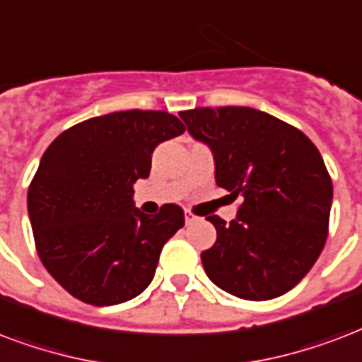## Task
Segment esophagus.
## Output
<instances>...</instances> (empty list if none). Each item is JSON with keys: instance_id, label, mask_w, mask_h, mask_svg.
<instances>
[{"instance_id": "obj_1", "label": "esophagus", "mask_w": 362, "mask_h": 362, "mask_svg": "<svg viewBox=\"0 0 362 362\" xmlns=\"http://www.w3.org/2000/svg\"><path fill=\"white\" fill-rule=\"evenodd\" d=\"M197 219H198V216H194L191 210L185 211V223H187V225H191V223H194Z\"/></svg>"}]
</instances>
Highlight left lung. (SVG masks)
Wrapping results in <instances>:
<instances>
[{
  "label": "left lung",
  "instance_id": "obj_1",
  "mask_svg": "<svg viewBox=\"0 0 362 362\" xmlns=\"http://www.w3.org/2000/svg\"><path fill=\"white\" fill-rule=\"evenodd\" d=\"M194 139L214 151L216 183L243 198L235 221L208 216L217 240L202 252L214 284L263 301L309 273L328 236L332 179L305 133L248 107L179 112Z\"/></svg>",
  "mask_w": 362,
  "mask_h": 362
}]
</instances>
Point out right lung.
Instances as JSON below:
<instances>
[{"label": "right lung", "mask_w": 362, "mask_h": 362, "mask_svg": "<svg viewBox=\"0 0 362 362\" xmlns=\"http://www.w3.org/2000/svg\"><path fill=\"white\" fill-rule=\"evenodd\" d=\"M185 132L164 110H124L62 132L28 187V216L43 267L89 305H116L151 284L160 252L185 225L177 204L156 216L133 206L152 152Z\"/></svg>", "instance_id": "add662e5"}]
</instances>
